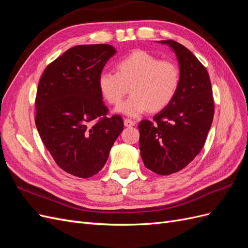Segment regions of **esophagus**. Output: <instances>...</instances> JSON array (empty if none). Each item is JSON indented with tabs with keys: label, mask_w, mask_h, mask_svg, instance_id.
Listing matches in <instances>:
<instances>
[{
	"label": "esophagus",
	"mask_w": 248,
	"mask_h": 248,
	"mask_svg": "<svg viewBox=\"0 0 248 248\" xmlns=\"http://www.w3.org/2000/svg\"><path fill=\"white\" fill-rule=\"evenodd\" d=\"M124 125L126 127H132V126L136 125V122L132 121V120H130V119H125L124 120Z\"/></svg>",
	"instance_id": "1"
}]
</instances>
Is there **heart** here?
I'll return each mask as SVG.
<instances>
[{"mask_svg": "<svg viewBox=\"0 0 248 248\" xmlns=\"http://www.w3.org/2000/svg\"><path fill=\"white\" fill-rule=\"evenodd\" d=\"M117 72H101L97 79L102 98L117 106L131 85V95L117 108L129 117L147 110L157 112L174 100L181 81L178 65L170 60H159L145 50H136L116 63Z\"/></svg>", "mask_w": 248, "mask_h": 248, "instance_id": "b5f03b06", "label": "heart"}]
</instances>
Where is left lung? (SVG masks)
I'll return each instance as SVG.
<instances>
[{
	"mask_svg": "<svg viewBox=\"0 0 248 248\" xmlns=\"http://www.w3.org/2000/svg\"><path fill=\"white\" fill-rule=\"evenodd\" d=\"M174 49L181 81L169 106L139 124L140 156L145 167L170 175L190 163L204 147L214 116L211 81L205 66L174 40H162Z\"/></svg>",
	"mask_w": 248,
	"mask_h": 248,
	"instance_id": "obj_1",
	"label": "left lung"
}]
</instances>
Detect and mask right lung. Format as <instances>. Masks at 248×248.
<instances>
[{"label": "right lung", "mask_w": 248, "mask_h": 248, "mask_svg": "<svg viewBox=\"0 0 248 248\" xmlns=\"http://www.w3.org/2000/svg\"><path fill=\"white\" fill-rule=\"evenodd\" d=\"M115 54L109 44L73 46L48 64L39 80L36 127L56 163L70 175H96L123 130L121 116H108L97 86Z\"/></svg>", "instance_id": "right-lung-1"}]
</instances>
